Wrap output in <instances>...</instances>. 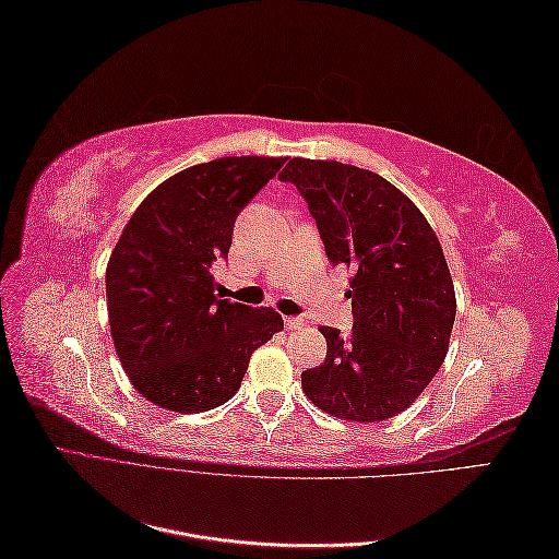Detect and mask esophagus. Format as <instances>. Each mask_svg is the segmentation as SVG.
Masks as SVG:
<instances>
[{"instance_id":"esophagus-1","label":"esophagus","mask_w":559,"mask_h":559,"mask_svg":"<svg viewBox=\"0 0 559 559\" xmlns=\"http://www.w3.org/2000/svg\"><path fill=\"white\" fill-rule=\"evenodd\" d=\"M284 326L289 329V331H298V329H302V319H298V317H284Z\"/></svg>"}]
</instances>
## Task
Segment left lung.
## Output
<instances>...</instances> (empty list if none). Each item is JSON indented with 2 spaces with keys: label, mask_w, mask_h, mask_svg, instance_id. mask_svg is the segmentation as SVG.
I'll use <instances>...</instances> for the list:
<instances>
[{
  "label": "left lung",
  "mask_w": 559,
  "mask_h": 559,
  "mask_svg": "<svg viewBox=\"0 0 559 559\" xmlns=\"http://www.w3.org/2000/svg\"><path fill=\"white\" fill-rule=\"evenodd\" d=\"M280 179L308 200L331 263L352 273L354 326H319L326 359L300 373L302 392L349 421L403 413L450 347L456 298L441 242L408 195L357 165L292 158Z\"/></svg>",
  "instance_id": "obj_1"
}]
</instances>
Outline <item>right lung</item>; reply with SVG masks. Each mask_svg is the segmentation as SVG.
<instances>
[{
  "instance_id": "1",
  "label": "right lung",
  "mask_w": 559,
  "mask_h": 559,
  "mask_svg": "<svg viewBox=\"0 0 559 559\" xmlns=\"http://www.w3.org/2000/svg\"><path fill=\"white\" fill-rule=\"evenodd\" d=\"M286 158L228 156L165 179L134 210L107 263L118 359L138 392L191 415L235 396L253 349L282 331L273 308L216 298L212 261L228 257L240 210Z\"/></svg>"
}]
</instances>
